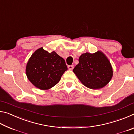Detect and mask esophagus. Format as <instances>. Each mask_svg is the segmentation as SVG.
<instances>
[{"label": "esophagus", "instance_id": "obj_1", "mask_svg": "<svg viewBox=\"0 0 134 134\" xmlns=\"http://www.w3.org/2000/svg\"><path fill=\"white\" fill-rule=\"evenodd\" d=\"M73 68H74L73 65H70L68 66V69H69V70H72L73 69Z\"/></svg>", "mask_w": 134, "mask_h": 134}]
</instances>
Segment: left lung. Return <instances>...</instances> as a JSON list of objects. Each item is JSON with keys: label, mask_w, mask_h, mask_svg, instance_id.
I'll list each match as a JSON object with an SVG mask.
<instances>
[{"label": "left lung", "mask_w": 134, "mask_h": 134, "mask_svg": "<svg viewBox=\"0 0 134 134\" xmlns=\"http://www.w3.org/2000/svg\"><path fill=\"white\" fill-rule=\"evenodd\" d=\"M72 71L83 85L91 89L105 87L113 76L110 62L100 51L93 54H81L79 58V64Z\"/></svg>", "instance_id": "obj_1"}]
</instances>
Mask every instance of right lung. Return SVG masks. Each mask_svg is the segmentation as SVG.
<instances>
[{
	"instance_id": "1",
	"label": "right lung",
	"mask_w": 134,
	"mask_h": 134,
	"mask_svg": "<svg viewBox=\"0 0 134 134\" xmlns=\"http://www.w3.org/2000/svg\"><path fill=\"white\" fill-rule=\"evenodd\" d=\"M67 70L65 60L55 51L48 53L42 47L32 54L27 63L26 74L32 85L48 90L57 85Z\"/></svg>"
}]
</instances>
